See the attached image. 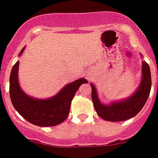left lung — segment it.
I'll list each match as a JSON object with an SVG mask.
<instances>
[{
    "label": "left lung",
    "mask_w": 158,
    "mask_h": 158,
    "mask_svg": "<svg viewBox=\"0 0 158 158\" xmlns=\"http://www.w3.org/2000/svg\"><path fill=\"white\" fill-rule=\"evenodd\" d=\"M151 70L148 63L143 62L142 81L137 91L129 99L104 106L98 100L96 89L91 84V99L98 115L107 121L119 122L129 119L139 113L149 97L151 88Z\"/></svg>",
    "instance_id": "1"
}]
</instances>
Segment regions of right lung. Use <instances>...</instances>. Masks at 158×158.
<instances>
[{
	"instance_id": "obj_1",
	"label": "right lung",
	"mask_w": 158,
	"mask_h": 158,
	"mask_svg": "<svg viewBox=\"0 0 158 158\" xmlns=\"http://www.w3.org/2000/svg\"><path fill=\"white\" fill-rule=\"evenodd\" d=\"M24 49L20 52V55ZM19 61L12 67L10 75L9 92L15 109L25 119L39 127H54L67 118L70 104L77 91L81 85L88 83L85 78H80L66 85L59 94L52 98L40 100L25 94L19 85L18 70Z\"/></svg>"
}]
</instances>
